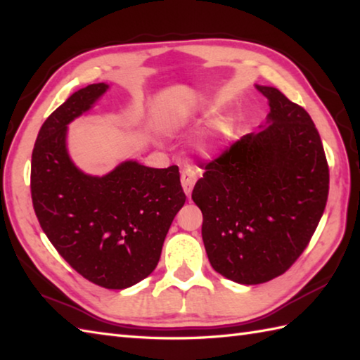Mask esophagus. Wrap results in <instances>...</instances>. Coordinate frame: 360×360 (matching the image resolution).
<instances>
[{
  "label": "esophagus",
  "mask_w": 360,
  "mask_h": 360,
  "mask_svg": "<svg viewBox=\"0 0 360 360\" xmlns=\"http://www.w3.org/2000/svg\"><path fill=\"white\" fill-rule=\"evenodd\" d=\"M196 179H198V173H196L193 165H187V167L182 168L181 184H182V188H184V192H186L187 196L192 193Z\"/></svg>",
  "instance_id": "34e87169"
}]
</instances>
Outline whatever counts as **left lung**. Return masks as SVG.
Masks as SVG:
<instances>
[{"label": "left lung", "mask_w": 360, "mask_h": 360, "mask_svg": "<svg viewBox=\"0 0 360 360\" xmlns=\"http://www.w3.org/2000/svg\"><path fill=\"white\" fill-rule=\"evenodd\" d=\"M257 88L269 101V125L201 162L204 174L192 193L212 267L241 285L269 281L297 262L330 190L322 139L309 114L278 89Z\"/></svg>", "instance_id": "obj_1"}]
</instances>
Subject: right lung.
Here are the masks:
<instances>
[{
	"label": "right lung",
	"mask_w": 360,
	"mask_h": 360,
	"mask_svg": "<svg viewBox=\"0 0 360 360\" xmlns=\"http://www.w3.org/2000/svg\"><path fill=\"white\" fill-rule=\"evenodd\" d=\"M106 89L105 83L79 89L44 120L32 151L30 195L43 232L74 271L97 286L125 289L155 271L186 193L178 165L128 160L103 178L75 168L66 125Z\"/></svg>",
	"instance_id": "1"
}]
</instances>
